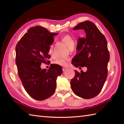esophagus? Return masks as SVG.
Returning a JSON list of instances; mask_svg holds the SVG:
<instances>
[{
    "label": "esophagus",
    "mask_w": 124,
    "mask_h": 124,
    "mask_svg": "<svg viewBox=\"0 0 124 124\" xmlns=\"http://www.w3.org/2000/svg\"><path fill=\"white\" fill-rule=\"evenodd\" d=\"M67 70V68H63V69H62V70H63V72H65Z\"/></svg>",
    "instance_id": "34e87169"
}]
</instances>
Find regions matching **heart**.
I'll list each match as a JSON object with an SVG mask.
<instances>
[{"instance_id":"obj_1","label":"heart","mask_w":124,"mask_h":124,"mask_svg":"<svg viewBox=\"0 0 124 124\" xmlns=\"http://www.w3.org/2000/svg\"><path fill=\"white\" fill-rule=\"evenodd\" d=\"M61 40L63 42H64L69 49L72 47H74L75 40L71 36L69 35H65L61 38ZM53 45L52 44L50 45L49 48V53L51 55H53ZM54 63L55 64L61 65V66L65 67L67 66L68 64V59H64V58H57L54 61Z\"/></svg>"}]
</instances>
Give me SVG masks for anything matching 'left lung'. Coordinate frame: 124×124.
<instances>
[{"label":"left lung","instance_id":"obj_1","mask_svg":"<svg viewBox=\"0 0 124 124\" xmlns=\"http://www.w3.org/2000/svg\"><path fill=\"white\" fill-rule=\"evenodd\" d=\"M83 29L85 38L78 39V53L72 60L76 68H87L80 72L75 70V76L70 81L72 91L81 98L89 99L97 96L103 87L108 76V63L110 54L107 41L94 23L81 22L73 30Z\"/></svg>","mask_w":124,"mask_h":124}]
</instances>
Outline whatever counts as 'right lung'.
<instances>
[{"label":"right lung","mask_w":124,"mask_h":124,"mask_svg":"<svg viewBox=\"0 0 124 124\" xmlns=\"http://www.w3.org/2000/svg\"><path fill=\"white\" fill-rule=\"evenodd\" d=\"M41 26L31 28L16 46V60L18 75L25 90L34 99L42 101L54 93L57 76L62 74L59 65L52 64L49 69H41V63H50L49 46L53 36Z\"/></svg>","instance_id":"1"}]
</instances>
